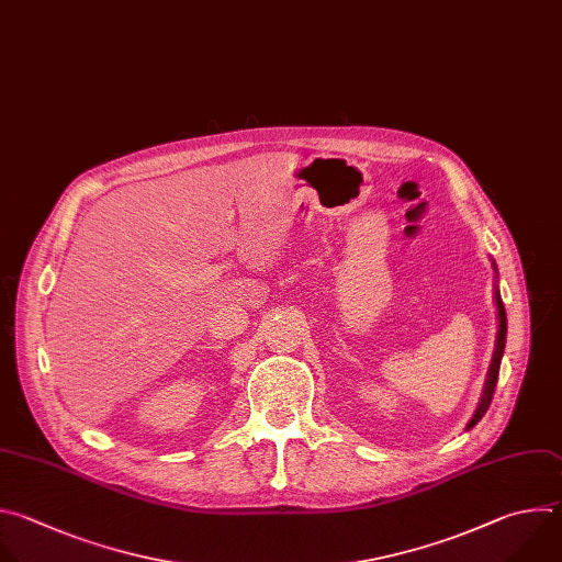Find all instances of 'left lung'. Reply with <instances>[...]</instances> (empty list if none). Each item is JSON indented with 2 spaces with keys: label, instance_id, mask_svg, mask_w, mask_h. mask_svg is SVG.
<instances>
[{
  "label": "left lung",
  "instance_id": "obj_1",
  "mask_svg": "<svg viewBox=\"0 0 562 562\" xmlns=\"http://www.w3.org/2000/svg\"><path fill=\"white\" fill-rule=\"evenodd\" d=\"M492 268L496 272V263L492 261ZM494 303H496V318H498V331H496V348H494V355H492V363H490V370H487V379H485V387H483V396L479 401V407L474 412V416L468 420L465 425V431L472 429L483 416L485 412L490 409V403L494 398V390H496V383H498V370H501V361H503V352H505V341H507V314H505V305H503V299H501V292L498 288H494Z\"/></svg>",
  "mask_w": 562,
  "mask_h": 562
}]
</instances>
